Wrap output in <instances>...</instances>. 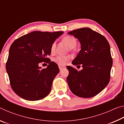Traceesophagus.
Segmentation results:
<instances>
[{
	"mask_svg": "<svg viewBox=\"0 0 124 124\" xmlns=\"http://www.w3.org/2000/svg\"><path fill=\"white\" fill-rule=\"evenodd\" d=\"M58 67H59L60 70H62L63 68H64L65 66H63V65H62V64H58Z\"/></svg>",
	"mask_w": 124,
	"mask_h": 124,
	"instance_id": "34e87169",
	"label": "esophagus"
}]
</instances>
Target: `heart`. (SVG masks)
Here are the masks:
<instances>
[{"label":"heart","instance_id":"obj_1","mask_svg":"<svg viewBox=\"0 0 124 124\" xmlns=\"http://www.w3.org/2000/svg\"><path fill=\"white\" fill-rule=\"evenodd\" d=\"M64 41L70 49L75 47L77 45V40L72 35H67L64 38ZM56 41H54L51 46V51L54 52L55 51ZM70 60V57L66 56H58L54 58V61L59 64H65L67 63Z\"/></svg>","mask_w":124,"mask_h":124}]
</instances>
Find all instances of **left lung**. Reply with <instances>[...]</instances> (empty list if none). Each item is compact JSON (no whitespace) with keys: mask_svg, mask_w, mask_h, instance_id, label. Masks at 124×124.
Returning <instances> with one entry per match:
<instances>
[{"mask_svg":"<svg viewBox=\"0 0 124 124\" xmlns=\"http://www.w3.org/2000/svg\"><path fill=\"white\" fill-rule=\"evenodd\" d=\"M68 34L74 35L81 44V49L72 64L80 67L81 64L83 67L82 70H78L72 67H67L69 87L79 97H93L110 81L113 59L109 44L103 35L89 28L75 29Z\"/></svg>","mask_w":124,"mask_h":124,"instance_id":"left-lung-1","label":"left lung"}]
</instances>
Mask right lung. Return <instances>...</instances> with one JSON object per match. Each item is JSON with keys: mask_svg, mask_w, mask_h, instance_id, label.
Segmentation results:
<instances>
[{"mask_svg": "<svg viewBox=\"0 0 124 124\" xmlns=\"http://www.w3.org/2000/svg\"><path fill=\"white\" fill-rule=\"evenodd\" d=\"M62 31H34L16 39L9 49L6 69L10 85L15 93L28 101L43 99L49 95L52 82L59 73L57 64L50 62L51 46ZM49 62L46 69L39 66Z\"/></svg>", "mask_w": 124, "mask_h": 124, "instance_id": "add662e5", "label": "right lung"}]
</instances>
